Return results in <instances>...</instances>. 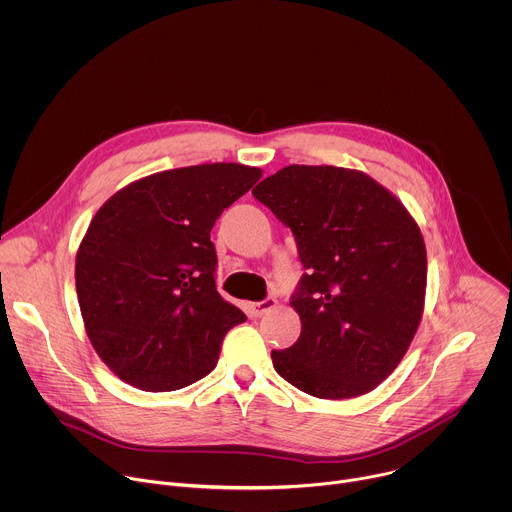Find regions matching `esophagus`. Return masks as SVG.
Masks as SVG:
<instances>
[{"mask_svg": "<svg viewBox=\"0 0 512 512\" xmlns=\"http://www.w3.org/2000/svg\"><path fill=\"white\" fill-rule=\"evenodd\" d=\"M275 306H277V300H273V298H267V300H261V302H253V304H249V314L253 318H259V316L267 314L269 310H273Z\"/></svg>", "mask_w": 512, "mask_h": 512, "instance_id": "obj_1", "label": "esophagus"}]
</instances>
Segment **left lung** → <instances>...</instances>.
<instances>
[{
    "label": "left lung",
    "instance_id": "8db88e82",
    "mask_svg": "<svg viewBox=\"0 0 512 512\" xmlns=\"http://www.w3.org/2000/svg\"><path fill=\"white\" fill-rule=\"evenodd\" d=\"M253 196L294 233L306 269L291 296L302 334L271 352L275 371L320 399L373 391L423 314L427 255L413 216L371 176L336 166H287Z\"/></svg>",
    "mask_w": 512,
    "mask_h": 512
}]
</instances>
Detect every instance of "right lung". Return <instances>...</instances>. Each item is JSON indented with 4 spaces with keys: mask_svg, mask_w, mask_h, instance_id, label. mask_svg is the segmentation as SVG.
<instances>
[{
    "mask_svg": "<svg viewBox=\"0 0 512 512\" xmlns=\"http://www.w3.org/2000/svg\"><path fill=\"white\" fill-rule=\"evenodd\" d=\"M259 178L243 164L166 170L97 210L77 253V296L93 348L121 381L164 393L216 367L247 316L216 291L210 231Z\"/></svg>",
    "mask_w": 512,
    "mask_h": 512,
    "instance_id": "obj_1",
    "label": "right lung"
}]
</instances>
